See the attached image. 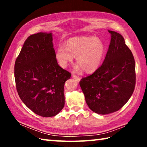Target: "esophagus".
<instances>
[{
  "label": "esophagus",
  "instance_id": "obj_1",
  "mask_svg": "<svg viewBox=\"0 0 147 147\" xmlns=\"http://www.w3.org/2000/svg\"><path fill=\"white\" fill-rule=\"evenodd\" d=\"M72 76H73V78L75 79L77 82H80V79H81L79 76H77L76 75H75V74H72Z\"/></svg>",
  "mask_w": 147,
  "mask_h": 147
}]
</instances>
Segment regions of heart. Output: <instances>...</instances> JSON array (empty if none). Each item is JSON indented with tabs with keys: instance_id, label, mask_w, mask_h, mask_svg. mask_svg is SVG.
<instances>
[{
	"instance_id": "1",
	"label": "heart",
	"mask_w": 147,
	"mask_h": 147,
	"mask_svg": "<svg viewBox=\"0 0 147 147\" xmlns=\"http://www.w3.org/2000/svg\"><path fill=\"white\" fill-rule=\"evenodd\" d=\"M106 46L100 39L91 36L71 38L67 47L59 45L55 52V58L59 66L65 68L72 63L74 56L78 63L74 70L84 69L86 73H93L99 68L106 54Z\"/></svg>"
}]
</instances>
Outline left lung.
Wrapping results in <instances>:
<instances>
[{
    "instance_id": "obj_1",
    "label": "left lung",
    "mask_w": 147,
    "mask_h": 147,
    "mask_svg": "<svg viewBox=\"0 0 147 147\" xmlns=\"http://www.w3.org/2000/svg\"><path fill=\"white\" fill-rule=\"evenodd\" d=\"M108 32L111 41L103 63L80 81L89 108L100 115L120 109L131 97L136 85L132 53L120 34Z\"/></svg>"
}]
</instances>
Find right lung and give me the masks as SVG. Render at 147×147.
Returning <instances> with one entry per match:
<instances>
[{
    "label": "right lung",
    "mask_w": 147,
    "mask_h": 147,
    "mask_svg": "<svg viewBox=\"0 0 147 147\" xmlns=\"http://www.w3.org/2000/svg\"><path fill=\"white\" fill-rule=\"evenodd\" d=\"M53 33L30 36L15 63V80L20 98L37 115H56L65 104V82L71 78L55 58Z\"/></svg>",
    "instance_id": "right-lung-1"
}]
</instances>
